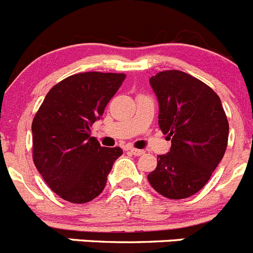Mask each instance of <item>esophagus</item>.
Wrapping results in <instances>:
<instances>
[{
  "instance_id": "esophagus-1",
  "label": "esophagus",
  "mask_w": 253,
  "mask_h": 253,
  "mask_svg": "<svg viewBox=\"0 0 253 253\" xmlns=\"http://www.w3.org/2000/svg\"><path fill=\"white\" fill-rule=\"evenodd\" d=\"M128 152H129V154H132V155H135V156H141V155L145 154V151H143V150L133 149V147H129Z\"/></svg>"
}]
</instances>
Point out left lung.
<instances>
[{"label": "left lung", "instance_id": "obj_1", "mask_svg": "<svg viewBox=\"0 0 253 253\" xmlns=\"http://www.w3.org/2000/svg\"><path fill=\"white\" fill-rule=\"evenodd\" d=\"M150 84L159 101V126L171 147L159 155L147 180L169 199L192 197L208 183L226 152V112L214 90L181 70L158 73Z\"/></svg>", "mask_w": 253, "mask_h": 253}]
</instances>
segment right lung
<instances>
[{"mask_svg": "<svg viewBox=\"0 0 253 253\" xmlns=\"http://www.w3.org/2000/svg\"><path fill=\"white\" fill-rule=\"evenodd\" d=\"M124 73L87 72L55 84L33 120V160L61 199L87 203L98 197L121 147H102L90 126L124 83Z\"/></svg>", "mask_w": 253, "mask_h": 253, "instance_id": "obj_1", "label": "right lung"}]
</instances>
